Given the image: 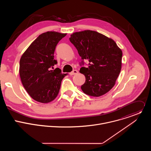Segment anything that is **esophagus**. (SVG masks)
<instances>
[{
	"label": "esophagus",
	"mask_w": 151,
	"mask_h": 151,
	"mask_svg": "<svg viewBox=\"0 0 151 151\" xmlns=\"http://www.w3.org/2000/svg\"><path fill=\"white\" fill-rule=\"evenodd\" d=\"M78 73V70H73L72 72H71L69 74H70V75H76V74H77Z\"/></svg>",
	"instance_id": "obj_1"
}]
</instances>
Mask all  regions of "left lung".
<instances>
[{"label":"left lung","mask_w":151,"mask_h":151,"mask_svg":"<svg viewBox=\"0 0 151 151\" xmlns=\"http://www.w3.org/2000/svg\"><path fill=\"white\" fill-rule=\"evenodd\" d=\"M82 60H88V68L79 72L85 76L81 86L87 95L100 97L109 92L115 84L122 66V50L116 42L93 30L75 32L69 38Z\"/></svg>","instance_id":"left-lung-1"}]
</instances>
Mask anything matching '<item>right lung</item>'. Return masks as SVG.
Wrapping results in <instances>:
<instances>
[{
    "label": "right lung",
    "instance_id": "right-lung-1",
    "mask_svg": "<svg viewBox=\"0 0 151 151\" xmlns=\"http://www.w3.org/2000/svg\"><path fill=\"white\" fill-rule=\"evenodd\" d=\"M66 33L47 32L40 35L23 54L19 61V76L26 91L35 100L47 103L58 94L62 73L53 66L57 63L54 53L58 42Z\"/></svg>",
    "mask_w": 151,
    "mask_h": 151
}]
</instances>
